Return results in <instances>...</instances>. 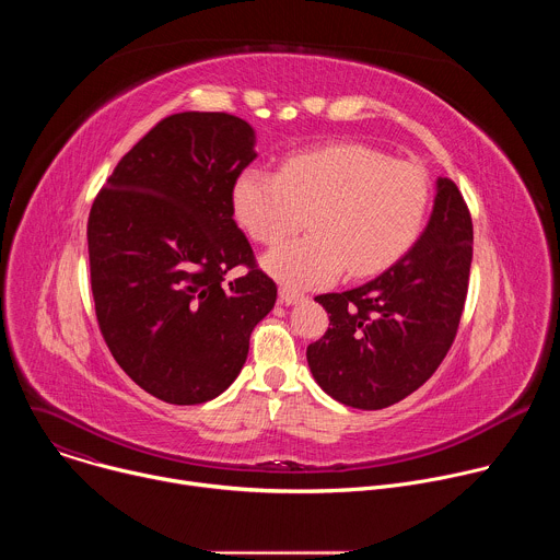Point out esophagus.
I'll list each match as a JSON object with an SVG mask.
<instances>
[{
    "instance_id": "34e87169",
    "label": "esophagus",
    "mask_w": 560,
    "mask_h": 560,
    "mask_svg": "<svg viewBox=\"0 0 560 560\" xmlns=\"http://www.w3.org/2000/svg\"><path fill=\"white\" fill-rule=\"evenodd\" d=\"M279 299H281V303H285V305H296V303H301V301L305 299V294H303V292H296V290H292V288H281V290H279Z\"/></svg>"
}]
</instances>
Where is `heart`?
Instances as JSON below:
<instances>
[{
  "label": "heart",
  "instance_id": "heart-1",
  "mask_svg": "<svg viewBox=\"0 0 560 560\" xmlns=\"http://www.w3.org/2000/svg\"><path fill=\"white\" fill-rule=\"evenodd\" d=\"M430 203L421 166L365 143H330L285 156L279 175L246 168L232 186L234 217L255 242L272 246L310 221L312 234L264 257L288 288L368 277L401 257Z\"/></svg>",
  "mask_w": 560,
  "mask_h": 560
}]
</instances>
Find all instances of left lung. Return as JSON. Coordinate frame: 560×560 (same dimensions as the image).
Here are the masks:
<instances>
[{
    "label": "left lung",
    "instance_id": "8db88e82",
    "mask_svg": "<svg viewBox=\"0 0 560 560\" xmlns=\"http://www.w3.org/2000/svg\"><path fill=\"white\" fill-rule=\"evenodd\" d=\"M471 242L460 190L439 177L430 221L408 255L359 288L314 299L330 314L328 332L305 352L318 387L359 410H383L419 389L456 337Z\"/></svg>",
    "mask_w": 560,
    "mask_h": 560
}]
</instances>
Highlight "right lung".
Listing matches in <instances>:
<instances>
[{"label": "right lung", "mask_w": 560, "mask_h": 560, "mask_svg": "<svg viewBox=\"0 0 560 560\" xmlns=\"http://www.w3.org/2000/svg\"><path fill=\"white\" fill-rule=\"evenodd\" d=\"M255 130L228 113L159 121L108 177L89 217L97 324L119 368L173 406L219 396L242 372L277 285L232 214ZM244 265V278L226 272Z\"/></svg>", "instance_id": "obj_1"}]
</instances>
